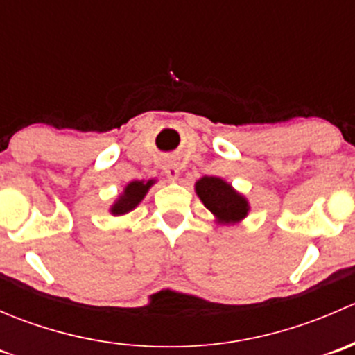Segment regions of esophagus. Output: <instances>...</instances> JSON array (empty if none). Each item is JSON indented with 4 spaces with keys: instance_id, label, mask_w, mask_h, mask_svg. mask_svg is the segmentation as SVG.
<instances>
[{
    "instance_id": "34e87169",
    "label": "esophagus",
    "mask_w": 355,
    "mask_h": 355,
    "mask_svg": "<svg viewBox=\"0 0 355 355\" xmlns=\"http://www.w3.org/2000/svg\"><path fill=\"white\" fill-rule=\"evenodd\" d=\"M164 173H166V177L170 178V180H177L178 175H180V168H178L177 163H168L166 166H164Z\"/></svg>"
}]
</instances>
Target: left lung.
Returning <instances> with one entry per match:
<instances>
[{"instance_id":"left-lung-1","label":"left lung","mask_w":355,"mask_h":355,"mask_svg":"<svg viewBox=\"0 0 355 355\" xmlns=\"http://www.w3.org/2000/svg\"><path fill=\"white\" fill-rule=\"evenodd\" d=\"M196 192L204 206L221 221L235 223L245 218L249 206L241 194L234 191L227 182L218 177H202L196 184Z\"/></svg>"}]
</instances>
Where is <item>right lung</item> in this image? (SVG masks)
<instances>
[{"label": "right lung", "mask_w": 355, "mask_h": 355, "mask_svg": "<svg viewBox=\"0 0 355 355\" xmlns=\"http://www.w3.org/2000/svg\"><path fill=\"white\" fill-rule=\"evenodd\" d=\"M151 185H153V180L146 182V184L144 182H132V184H128L127 187H125L123 194L118 198L116 202H114V206L111 207V213L125 214L130 209H134V207L144 199L146 192H148V189L151 187Z\"/></svg>", "instance_id": "right-lung-1"}]
</instances>
